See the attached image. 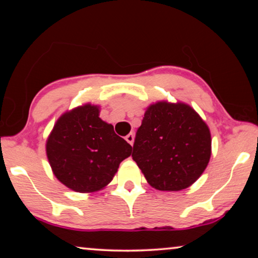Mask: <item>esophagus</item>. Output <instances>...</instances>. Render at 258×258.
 Returning <instances> with one entry per match:
<instances>
[{"label": "esophagus", "instance_id": "esophagus-1", "mask_svg": "<svg viewBox=\"0 0 258 258\" xmlns=\"http://www.w3.org/2000/svg\"><path fill=\"white\" fill-rule=\"evenodd\" d=\"M125 140L130 143L131 146H132V145H133V142H134V134H133V133H130V134H127V135H126Z\"/></svg>", "mask_w": 258, "mask_h": 258}]
</instances>
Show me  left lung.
<instances>
[{
    "instance_id": "obj_1",
    "label": "left lung",
    "mask_w": 258,
    "mask_h": 258,
    "mask_svg": "<svg viewBox=\"0 0 258 258\" xmlns=\"http://www.w3.org/2000/svg\"><path fill=\"white\" fill-rule=\"evenodd\" d=\"M211 155V131L189 104L163 100L147 107L132 157L152 187L186 189L202 176Z\"/></svg>"
}]
</instances>
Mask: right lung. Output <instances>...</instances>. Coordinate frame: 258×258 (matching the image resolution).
Listing matches in <instances>:
<instances>
[{
	"label": "right lung",
	"mask_w": 258,
	"mask_h": 258,
	"mask_svg": "<svg viewBox=\"0 0 258 258\" xmlns=\"http://www.w3.org/2000/svg\"><path fill=\"white\" fill-rule=\"evenodd\" d=\"M100 106L87 102L61 115L46 140L54 176L68 189L91 194L112 181L132 147L99 117Z\"/></svg>",
	"instance_id": "right-lung-1"
}]
</instances>
